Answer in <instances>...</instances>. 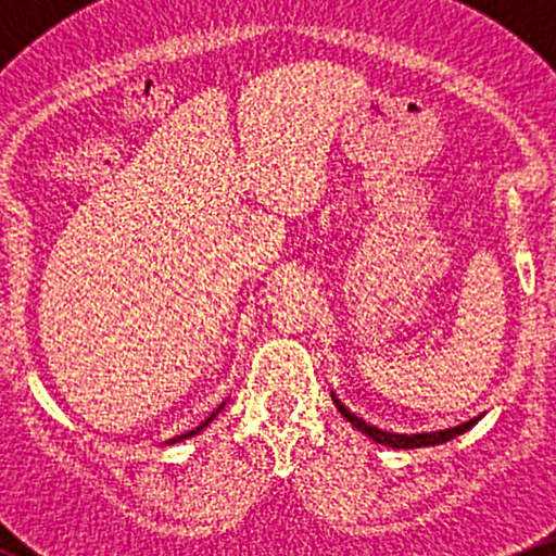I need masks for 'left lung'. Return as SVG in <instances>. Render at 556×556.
<instances>
[{
	"label": "left lung",
	"instance_id": "left-lung-1",
	"mask_svg": "<svg viewBox=\"0 0 556 556\" xmlns=\"http://www.w3.org/2000/svg\"><path fill=\"white\" fill-rule=\"evenodd\" d=\"M331 400H334L337 410H340L342 416L348 418L350 424L355 426V429H361L363 433H368V437H371L374 442H379V444H387V446H394V450H413V446H433V444H444V442H450V439H455L457 433H465V431L470 429V426L476 424V420H468V424H460V426H455V429L431 431V433H389V431H381V429H376V426H368L366 420L355 416V413H350L348 407H344L342 402L334 397V394H331Z\"/></svg>",
	"mask_w": 556,
	"mask_h": 556
}]
</instances>
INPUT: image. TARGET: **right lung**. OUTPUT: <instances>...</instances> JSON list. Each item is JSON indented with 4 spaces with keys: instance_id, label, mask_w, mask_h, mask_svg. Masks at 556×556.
I'll list each match as a JSON object with an SVG mask.
<instances>
[{
    "instance_id": "1",
    "label": "right lung",
    "mask_w": 556,
    "mask_h": 556,
    "mask_svg": "<svg viewBox=\"0 0 556 556\" xmlns=\"http://www.w3.org/2000/svg\"><path fill=\"white\" fill-rule=\"evenodd\" d=\"M216 413H219V410H216ZM216 413H212V416H208L206 420H203V424H201V429H203V426H206V424H208V420H212V418L216 416ZM193 433H195V431H190V433H185V437H193ZM185 437H180V439H185Z\"/></svg>"
}]
</instances>
